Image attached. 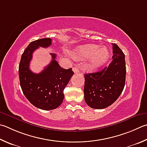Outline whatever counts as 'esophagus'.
Here are the masks:
<instances>
[{"instance_id":"1","label":"esophagus","mask_w":147,"mask_h":147,"mask_svg":"<svg viewBox=\"0 0 147 147\" xmlns=\"http://www.w3.org/2000/svg\"><path fill=\"white\" fill-rule=\"evenodd\" d=\"M73 71L74 73H80V70L78 67H73Z\"/></svg>"}]
</instances>
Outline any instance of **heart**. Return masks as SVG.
Masks as SVG:
<instances>
[{
	"mask_svg": "<svg viewBox=\"0 0 147 147\" xmlns=\"http://www.w3.org/2000/svg\"><path fill=\"white\" fill-rule=\"evenodd\" d=\"M72 57L76 60L89 58L88 67L90 69H97L107 62L110 57V52L105 47L96 44L80 45L71 53Z\"/></svg>",
	"mask_w": 147,
	"mask_h": 147,
	"instance_id": "b5f03b06",
	"label": "heart"
}]
</instances>
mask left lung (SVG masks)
<instances>
[{"instance_id":"1","label":"left lung","mask_w":147,"mask_h":147,"mask_svg":"<svg viewBox=\"0 0 147 147\" xmlns=\"http://www.w3.org/2000/svg\"><path fill=\"white\" fill-rule=\"evenodd\" d=\"M113 61L96 73L84 74V99L90 107L102 109L111 105L124 89L126 78L125 55L116 44H113Z\"/></svg>"}]
</instances>
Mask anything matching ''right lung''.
Returning a JSON list of instances; mask_svg holds the SVG:
<instances>
[{"mask_svg": "<svg viewBox=\"0 0 147 147\" xmlns=\"http://www.w3.org/2000/svg\"><path fill=\"white\" fill-rule=\"evenodd\" d=\"M51 40L47 38L31 42L23 53L18 68L24 94L32 105L45 111L57 109L62 103L63 90L74 74L72 68L61 67L55 53H51L52 60L41 73H34L29 69L33 53L39 47H49Z\"/></svg>", "mask_w": 147, "mask_h": 147, "instance_id": "add662e5", "label": "right lung"}]
</instances>
